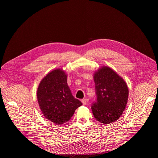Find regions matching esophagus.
Wrapping results in <instances>:
<instances>
[{
  "mask_svg": "<svg viewBox=\"0 0 158 158\" xmlns=\"http://www.w3.org/2000/svg\"><path fill=\"white\" fill-rule=\"evenodd\" d=\"M81 101H82V102L83 105H85L86 104V99H83L81 100Z\"/></svg>",
  "mask_w": 158,
  "mask_h": 158,
  "instance_id": "obj_1",
  "label": "esophagus"
}]
</instances>
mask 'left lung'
<instances>
[{
    "label": "left lung",
    "instance_id": "8db88e82",
    "mask_svg": "<svg viewBox=\"0 0 158 158\" xmlns=\"http://www.w3.org/2000/svg\"><path fill=\"white\" fill-rule=\"evenodd\" d=\"M97 101L91 106L94 117L104 124L117 120L127 103L128 89L124 80L111 68L102 66L94 74Z\"/></svg>",
    "mask_w": 158,
    "mask_h": 158
}]
</instances>
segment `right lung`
Returning <instances> with one entry per match:
<instances>
[{
    "mask_svg": "<svg viewBox=\"0 0 158 158\" xmlns=\"http://www.w3.org/2000/svg\"><path fill=\"white\" fill-rule=\"evenodd\" d=\"M67 74L61 69L49 72L41 81L37 96L40 110L46 119L56 124L69 120L82 105L72 95L67 83Z\"/></svg>",
    "mask_w": 158,
    "mask_h": 158,
    "instance_id": "add662e5",
    "label": "right lung"
}]
</instances>
